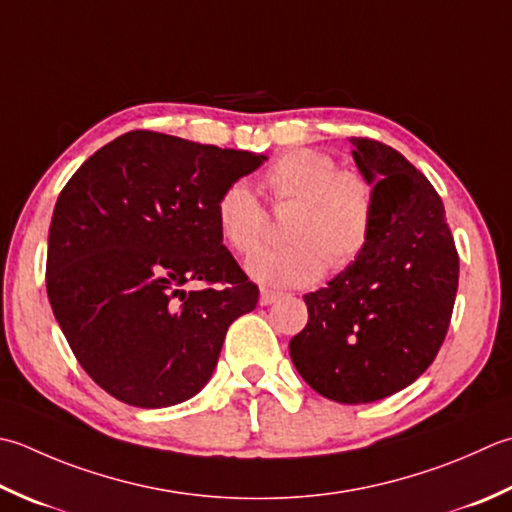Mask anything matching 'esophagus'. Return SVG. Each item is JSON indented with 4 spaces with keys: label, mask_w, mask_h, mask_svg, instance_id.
I'll return each mask as SVG.
<instances>
[{
    "label": "esophagus",
    "mask_w": 512,
    "mask_h": 512,
    "mask_svg": "<svg viewBox=\"0 0 512 512\" xmlns=\"http://www.w3.org/2000/svg\"><path fill=\"white\" fill-rule=\"evenodd\" d=\"M284 295L282 293H275V290H262V293H259V304L262 306H270V304H275L277 299H282Z\"/></svg>",
    "instance_id": "esophagus-1"
}]
</instances>
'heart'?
<instances>
[{
	"label": "heart",
	"mask_w": 512,
	"mask_h": 512,
	"mask_svg": "<svg viewBox=\"0 0 512 512\" xmlns=\"http://www.w3.org/2000/svg\"><path fill=\"white\" fill-rule=\"evenodd\" d=\"M277 210L293 206L286 222L288 246L268 248L246 262L248 275L266 286L293 288L317 282L328 264L346 268L366 248L375 219V188L359 170L337 168L322 150H288L264 173ZM215 222L239 255L262 246L268 215L253 190L235 182L219 193Z\"/></svg>",
	"instance_id": "b5f03b06"
}]
</instances>
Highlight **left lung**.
Masks as SVG:
<instances>
[{"instance_id": "obj_1", "label": "left lung", "mask_w": 512, "mask_h": 512, "mask_svg": "<svg viewBox=\"0 0 512 512\" xmlns=\"http://www.w3.org/2000/svg\"><path fill=\"white\" fill-rule=\"evenodd\" d=\"M350 144L375 188L373 233L353 264L304 295L308 324L288 350L322 397L370 404L433 364L453 315L459 255L433 184L395 148L366 137Z\"/></svg>"}]
</instances>
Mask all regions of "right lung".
Returning a JSON list of instances; mask_svg holds the SVG:
<instances>
[{
	"instance_id": "add662e5",
	"label": "right lung",
	"mask_w": 512,
	"mask_h": 512,
	"mask_svg": "<svg viewBox=\"0 0 512 512\" xmlns=\"http://www.w3.org/2000/svg\"><path fill=\"white\" fill-rule=\"evenodd\" d=\"M266 155L130 130L79 166L48 230V302L97 386L137 408L182 404L217 366L259 290L215 222V202ZM190 283H202L188 291Z\"/></svg>"
}]
</instances>
